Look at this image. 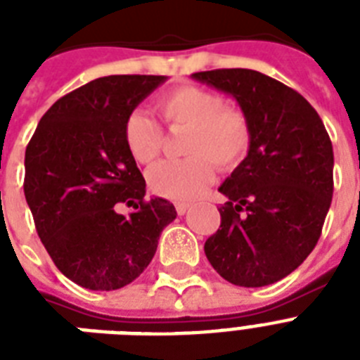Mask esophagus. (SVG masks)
<instances>
[{"instance_id": "1", "label": "esophagus", "mask_w": 360, "mask_h": 360, "mask_svg": "<svg viewBox=\"0 0 360 360\" xmlns=\"http://www.w3.org/2000/svg\"><path fill=\"white\" fill-rule=\"evenodd\" d=\"M188 209H191V203H175V211H177V214H185Z\"/></svg>"}]
</instances>
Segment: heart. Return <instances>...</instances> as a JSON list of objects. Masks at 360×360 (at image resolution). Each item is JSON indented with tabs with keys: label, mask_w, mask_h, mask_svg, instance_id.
<instances>
[{
	"label": "heart",
	"mask_w": 360,
	"mask_h": 360,
	"mask_svg": "<svg viewBox=\"0 0 360 360\" xmlns=\"http://www.w3.org/2000/svg\"><path fill=\"white\" fill-rule=\"evenodd\" d=\"M155 108L169 130H186L181 160H166L151 168L147 181L157 196L188 202L205 191L214 164L224 172L237 168L250 151L248 115L224 104L219 93L200 86H179L162 93ZM127 151L138 164H149L162 149L164 132L157 121L136 110L123 124Z\"/></svg>",
	"instance_id": "heart-1"
}]
</instances>
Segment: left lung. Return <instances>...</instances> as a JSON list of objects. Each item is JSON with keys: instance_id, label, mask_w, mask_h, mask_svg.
I'll use <instances>...</instances> for the list:
<instances>
[{"instance_id": "left-lung-1", "label": "left lung", "mask_w": 360, "mask_h": 360, "mask_svg": "<svg viewBox=\"0 0 360 360\" xmlns=\"http://www.w3.org/2000/svg\"><path fill=\"white\" fill-rule=\"evenodd\" d=\"M192 78L231 95L252 127L250 151L219 188L228 202L205 256L231 284H274L318 245L333 200L330 138L307 98L271 76L217 69Z\"/></svg>"}]
</instances>
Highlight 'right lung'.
Wrapping results in <instances>:
<instances>
[{
  "mask_svg": "<svg viewBox=\"0 0 360 360\" xmlns=\"http://www.w3.org/2000/svg\"><path fill=\"white\" fill-rule=\"evenodd\" d=\"M166 76H104L65 95L25 147L24 194L37 233L61 273L93 291L120 290L143 273L174 203L146 196L123 124ZM117 202L135 211L120 215Z\"/></svg>",
  "mask_w": 360,
  "mask_h": 360,
  "instance_id": "right-lung-1",
  "label": "right lung"
}]
</instances>
